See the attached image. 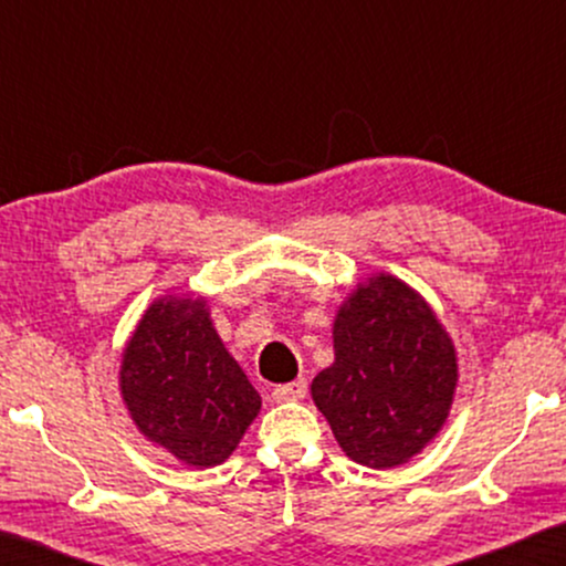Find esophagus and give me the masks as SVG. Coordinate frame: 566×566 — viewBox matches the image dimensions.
Returning a JSON list of instances; mask_svg holds the SVG:
<instances>
[{"mask_svg": "<svg viewBox=\"0 0 566 566\" xmlns=\"http://www.w3.org/2000/svg\"><path fill=\"white\" fill-rule=\"evenodd\" d=\"M306 378H296L291 384H277L273 389V399L275 401H298L306 397Z\"/></svg>", "mask_w": 566, "mask_h": 566, "instance_id": "1", "label": "esophagus"}]
</instances>
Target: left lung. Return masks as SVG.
<instances>
[{
    "mask_svg": "<svg viewBox=\"0 0 566 566\" xmlns=\"http://www.w3.org/2000/svg\"><path fill=\"white\" fill-rule=\"evenodd\" d=\"M335 363L312 399L347 459L394 469L443 430L459 386V355L420 291L391 273L355 283L332 322Z\"/></svg>",
    "mask_w": 566,
    "mask_h": 566,
    "instance_id": "1",
    "label": "left lung"
}]
</instances>
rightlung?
I'll use <instances>...</instances> for the list:
<instances>
[{
    "label": "right lung",
    "mask_w": 566,
    "mask_h": 566,
    "mask_svg": "<svg viewBox=\"0 0 566 566\" xmlns=\"http://www.w3.org/2000/svg\"><path fill=\"white\" fill-rule=\"evenodd\" d=\"M118 389L136 430L192 469L227 461L262 407L200 293L146 306L120 353Z\"/></svg>",
    "instance_id": "right-lung-1"
}]
</instances>
